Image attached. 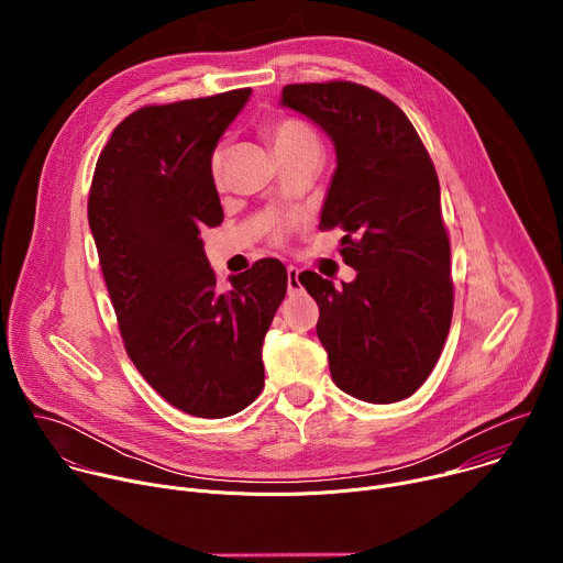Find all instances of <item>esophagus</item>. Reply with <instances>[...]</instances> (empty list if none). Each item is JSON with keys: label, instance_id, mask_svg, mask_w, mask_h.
Returning a JSON list of instances; mask_svg holds the SVG:
<instances>
[{"label": "esophagus", "instance_id": "esophagus-1", "mask_svg": "<svg viewBox=\"0 0 563 563\" xmlns=\"http://www.w3.org/2000/svg\"><path fill=\"white\" fill-rule=\"evenodd\" d=\"M298 267H287V291L296 294L300 291V280H298Z\"/></svg>", "mask_w": 563, "mask_h": 563}]
</instances>
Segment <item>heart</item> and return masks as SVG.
Returning <instances> with one entry per match:
<instances>
[{
	"label": "heart",
	"instance_id": "obj_1",
	"mask_svg": "<svg viewBox=\"0 0 563 563\" xmlns=\"http://www.w3.org/2000/svg\"><path fill=\"white\" fill-rule=\"evenodd\" d=\"M267 135H269V142H272L274 151L278 153V157L302 151V148H320L316 131L300 118L287 115V118L274 120L267 126ZM211 172H213V178L218 180V176H220V155L218 153L211 157ZM280 231H283V222L280 220L272 222L274 238H278Z\"/></svg>",
	"mask_w": 563,
	"mask_h": 563
}]
</instances>
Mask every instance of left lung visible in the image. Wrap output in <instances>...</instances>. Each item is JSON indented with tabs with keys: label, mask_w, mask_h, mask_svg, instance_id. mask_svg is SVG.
I'll return each instance as SVG.
<instances>
[{
	"label": "left lung",
	"mask_w": 563,
	"mask_h": 563,
	"mask_svg": "<svg viewBox=\"0 0 563 563\" xmlns=\"http://www.w3.org/2000/svg\"><path fill=\"white\" fill-rule=\"evenodd\" d=\"M283 104L334 140L339 167L320 229H343L352 283L305 272L316 334L334 383L367 404H396L432 374L452 323L450 235L432 157L391 100L345 79L287 85Z\"/></svg>",
	"instance_id": "obj_1"
}]
</instances>
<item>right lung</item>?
I'll return each mask as SVG.
<instances>
[{
	"instance_id": "1",
	"label": "right lung",
	"mask_w": 563,
	"mask_h": 563,
	"mask_svg": "<svg viewBox=\"0 0 563 563\" xmlns=\"http://www.w3.org/2000/svg\"><path fill=\"white\" fill-rule=\"evenodd\" d=\"M252 89L151 104L102 148L89 227L124 350L174 408L202 419L245 410L265 385L263 339L287 269L263 258L218 289L200 231L222 222L211 155Z\"/></svg>"
}]
</instances>
